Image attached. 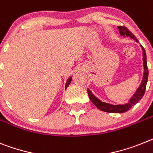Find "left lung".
Returning a JSON list of instances; mask_svg holds the SVG:
<instances>
[{"mask_svg":"<svg viewBox=\"0 0 153 153\" xmlns=\"http://www.w3.org/2000/svg\"><path fill=\"white\" fill-rule=\"evenodd\" d=\"M117 28L119 29V33L121 34V36H129L131 39H135V41L138 42V40L135 36L131 33L128 29L125 26H117ZM142 46V53H143V66H144V75H143V78H142V81L141 83L140 86L138 88L135 94L133 95V97L130 99L129 102L128 104H118V105H114V104H107V103L102 102L100 100L97 98L93 94L91 91L89 89L87 90V94L89 96V98L92 101V103L94 104L97 108L100 109V111H103L108 112V113H125V112L128 111L130 108H132L135 104L139 102V100L142 99L146 91V83L148 81V76H149V70L148 67H147V61H146V51H145L144 48Z\"/></svg>","mask_w":153,"mask_h":153,"instance_id":"obj_1","label":"left lung"}]
</instances>
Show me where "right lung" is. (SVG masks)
Segmentation results:
<instances>
[{
  "label": "right lung",
  "mask_w": 153,
  "mask_h": 153,
  "mask_svg": "<svg viewBox=\"0 0 153 153\" xmlns=\"http://www.w3.org/2000/svg\"><path fill=\"white\" fill-rule=\"evenodd\" d=\"M71 80H72V77H70L69 78V79H67V82H66V87H65V88H67L68 87H69V85H70V82H71Z\"/></svg>",
  "instance_id": "obj_1"
}]
</instances>
